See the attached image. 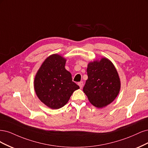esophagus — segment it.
Segmentation results:
<instances>
[{
    "label": "esophagus",
    "mask_w": 148,
    "mask_h": 148,
    "mask_svg": "<svg viewBox=\"0 0 148 148\" xmlns=\"http://www.w3.org/2000/svg\"><path fill=\"white\" fill-rule=\"evenodd\" d=\"M78 85H79V87H80V88H82L83 85H84V83H83V82H80L78 83Z\"/></svg>",
    "instance_id": "obj_1"
}]
</instances>
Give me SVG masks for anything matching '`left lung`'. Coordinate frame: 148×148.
<instances>
[{"label":"left lung","instance_id":"8db88e82","mask_svg":"<svg viewBox=\"0 0 148 148\" xmlns=\"http://www.w3.org/2000/svg\"><path fill=\"white\" fill-rule=\"evenodd\" d=\"M87 72L83 91L89 101L98 108L111 103L121 89L120 78L112 62L106 58L90 62Z\"/></svg>","mask_w":148,"mask_h":148}]
</instances>
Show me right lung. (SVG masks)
I'll list each match as a JSON object with an SVG mask.
<instances>
[{
	"instance_id": "right-lung-1",
	"label": "right lung",
	"mask_w": 148,
	"mask_h": 148,
	"mask_svg": "<svg viewBox=\"0 0 148 148\" xmlns=\"http://www.w3.org/2000/svg\"><path fill=\"white\" fill-rule=\"evenodd\" d=\"M66 60L58 54L49 56L43 62L34 79L37 97L49 108L57 109L67 103L79 86L65 69Z\"/></svg>"
}]
</instances>
